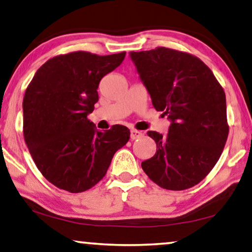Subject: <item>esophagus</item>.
I'll return each mask as SVG.
<instances>
[{
	"mask_svg": "<svg viewBox=\"0 0 252 252\" xmlns=\"http://www.w3.org/2000/svg\"><path fill=\"white\" fill-rule=\"evenodd\" d=\"M142 133L141 131H138V130H136V129H132L130 131V138L132 139V140H134V139H138V138H140V137H142Z\"/></svg>",
	"mask_w": 252,
	"mask_h": 252,
	"instance_id": "esophagus-1",
	"label": "esophagus"
}]
</instances>
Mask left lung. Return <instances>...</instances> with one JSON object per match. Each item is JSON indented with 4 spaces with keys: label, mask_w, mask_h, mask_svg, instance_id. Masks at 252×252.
<instances>
[{
    "label": "left lung",
    "mask_w": 252,
    "mask_h": 252,
    "mask_svg": "<svg viewBox=\"0 0 252 252\" xmlns=\"http://www.w3.org/2000/svg\"><path fill=\"white\" fill-rule=\"evenodd\" d=\"M130 56L154 107L172 122L166 136L147 132L157 152L141 163L142 170L163 189H189L223 153L228 136L224 89L200 59L186 52L156 47Z\"/></svg>",
    "instance_id": "obj_1"
}]
</instances>
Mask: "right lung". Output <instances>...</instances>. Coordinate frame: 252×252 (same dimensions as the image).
Instances as JSON below:
<instances>
[{"instance_id": "obj_1", "label": "right lung", "mask_w": 252, "mask_h": 252, "mask_svg": "<svg viewBox=\"0 0 252 252\" xmlns=\"http://www.w3.org/2000/svg\"><path fill=\"white\" fill-rule=\"evenodd\" d=\"M126 52L97 55L78 51L50 59L26 89L24 137L36 166L52 185L84 192L106 174L130 130L115 125L96 130L88 120L98 100L99 81L121 64Z\"/></svg>"}]
</instances>
